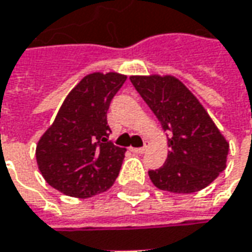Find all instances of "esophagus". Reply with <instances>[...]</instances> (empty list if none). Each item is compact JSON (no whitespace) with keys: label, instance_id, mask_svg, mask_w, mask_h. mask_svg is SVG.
I'll use <instances>...</instances> for the list:
<instances>
[{"label":"esophagus","instance_id":"esophagus-1","mask_svg":"<svg viewBox=\"0 0 252 252\" xmlns=\"http://www.w3.org/2000/svg\"><path fill=\"white\" fill-rule=\"evenodd\" d=\"M129 151L134 153H143L146 151V146H142V148H129Z\"/></svg>","mask_w":252,"mask_h":252}]
</instances>
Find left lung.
I'll use <instances>...</instances> for the list:
<instances>
[{"label":"left lung","mask_w":252,"mask_h":252,"mask_svg":"<svg viewBox=\"0 0 252 252\" xmlns=\"http://www.w3.org/2000/svg\"><path fill=\"white\" fill-rule=\"evenodd\" d=\"M129 79L161 128L171 132L166 163L149 171L151 181L174 194L204 189L226 169V138L194 93L176 76L132 75Z\"/></svg>","instance_id":"obj_1"}]
</instances>
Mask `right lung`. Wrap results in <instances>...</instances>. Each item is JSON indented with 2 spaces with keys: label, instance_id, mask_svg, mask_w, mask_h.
Masks as SVG:
<instances>
[{
  "label": "right lung",
  "instance_id": "right-lung-1",
  "mask_svg": "<svg viewBox=\"0 0 252 252\" xmlns=\"http://www.w3.org/2000/svg\"><path fill=\"white\" fill-rule=\"evenodd\" d=\"M126 79L118 72H93L68 93L36 146L48 186L68 196L91 198L114 184L126 149L109 141L107 110Z\"/></svg>",
  "mask_w": 252,
  "mask_h": 252
}]
</instances>
